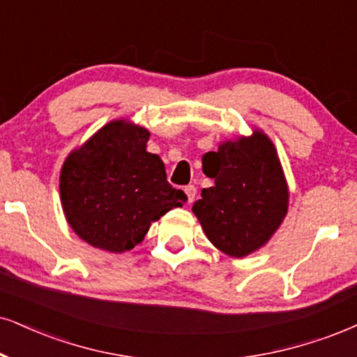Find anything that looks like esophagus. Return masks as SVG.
I'll use <instances>...</instances> for the list:
<instances>
[{"label":"esophagus","instance_id":"esophagus-1","mask_svg":"<svg viewBox=\"0 0 357 357\" xmlns=\"http://www.w3.org/2000/svg\"><path fill=\"white\" fill-rule=\"evenodd\" d=\"M185 193H187L188 204H193V200H195V195H197V187L195 185H187Z\"/></svg>","mask_w":357,"mask_h":357}]
</instances>
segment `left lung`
<instances>
[{"instance_id":"left-lung-1","label":"left lung","mask_w":357,"mask_h":357,"mask_svg":"<svg viewBox=\"0 0 357 357\" xmlns=\"http://www.w3.org/2000/svg\"><path fill=\"white\" fill-rule=\"evenodd\" d=\"M215 185L192 206L215 248L243 258L265 246L288 213L289 190L275 144L263 130L220 142L202 158Z\"/></svg>"}]
</instances>
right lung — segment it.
I'll return each mask as SVG.
<instances>
[{
	"instance_id": "1",
	"label": "right lung",
	"mask_w": 357,
	"mask_h": 357,
	"mask_svg": "<svg viewBox=\"0 0 357 357\" xmlns=\"http://www.w3.org/2000/svg\"><path fill=\"white\" fill-rule=\"evenodd\" d=\"M149 137L145 127L117 119L66 157L59 175L64 217L94 248L129 252L153 222L187 202L167 182L162 158L147 152Z\"/></svg>"
}]
</instances>
